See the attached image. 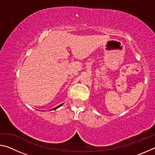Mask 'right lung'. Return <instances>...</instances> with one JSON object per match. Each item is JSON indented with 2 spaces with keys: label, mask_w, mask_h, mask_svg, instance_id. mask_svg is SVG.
<instances>
[{
  "label": "right lung",
  "mask_w": 155,
  "mask_h": 155,
  "mask_svg": "<svg viewBox=\"0 0 155 155\" xmlns=\"http://www.w3.org/2000/svg\"><path fill=\"white\" fill-rule=\"evenodd\" d=\"M62 104H60V105H59V106H57V107H55V108H54V109H52V110H55V109H57V108H59V107H61V105H62Z\"/></svg>",
  "instance_id": "right-lung-1"
}]
</instances>
